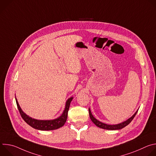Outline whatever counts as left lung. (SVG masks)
<instances>
[{"label": "left lung", "instance_id": "1", "mask_svg": "<svg viewBox=\"0 0 156 156\" xmlns=\"http://www.w3.org/2000/svg\"><path fill=\"white\" fill-rule=\"evenodd\" d=\"M138 111V109L136 110V112L133 114L130 118H129L128 119H127L126 120L119 123V124H115V125H108V124H106L104 123H102L101 122H100L99 120H97L92 114L91 109L89 108V114H90V117L91 120V121L98 127L102 128V129H108V130H116V129H120L124 127H125L126 126H127L131 121L132 120L134 119V117H135L136 114H137Z\"/></svg>", "mask_w": 156, "mask_h": 156}]
</instances>
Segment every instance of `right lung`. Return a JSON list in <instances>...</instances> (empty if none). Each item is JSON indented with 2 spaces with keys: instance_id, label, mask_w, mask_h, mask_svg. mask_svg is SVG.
Returning <instances> with one entry per match:
<instances>
[{
  "instance_id": "obj_1",
  "label": "right lung",
  "mask_w": 156,
  "mask_h": 156,
  "mask_svg": "<svg viewBox=\"0 0 156 156\" xmlns=\"http://www.w3.org/2000/svg\"><path fill=\"white\" fill-rule=\"evenodd\" d=\"M73 98V97H71L66 101L65 107L62 115L58 118L52 120H37L31 118V117L27 115L22 110L16 98L15 100L20 114L26 123H27L30 126L36 129L42 131H49L58 129L64 125L66 121V119H67L69 107Z\"/></svg>"
}]
</instances>
